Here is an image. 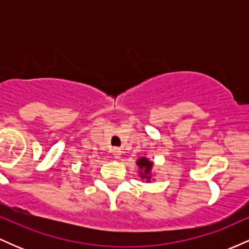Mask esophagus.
Returning a JSON list of instances; mask_svg holds the SVG:
<instances>
[{
	"label": "esophagus",
	"mask_w": 249,
	"mask_h": 249,
	"mask_svg": "<svg viewBox=\"0 0 249 249\" xmlns=\"http://www.w3.org/2000/svg\"><path fill=\"white\" fill-rule=\"evenodd\" d=\"M112 154H113V157H115L116 159L121 158V154H122L121 148H119V147H113L112 148Z\"/></svg>",
	"instance_id": "34e87169"
}]
</instances>
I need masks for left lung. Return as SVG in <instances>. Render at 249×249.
<instances>
[{
    "label": "left lung",
    "mask_w": 249,
    "mask_h": 249,
    "mask_svg": "<svg viewBox=\"0 0 249 249\" xmlns=\"http://www.w3.org/2000/svg\"><path fill=\"white\" fill-rule=\"evenodd\" d=\"M137 165H138L139 168L142 170L141 173V177L142 179H146L148 182H150V179H151V168H152L153 164L152 161H148L146 158H141L138 159V161H137Z\"/></svg>",
    "instance_id": "1"
}]
</instances>
